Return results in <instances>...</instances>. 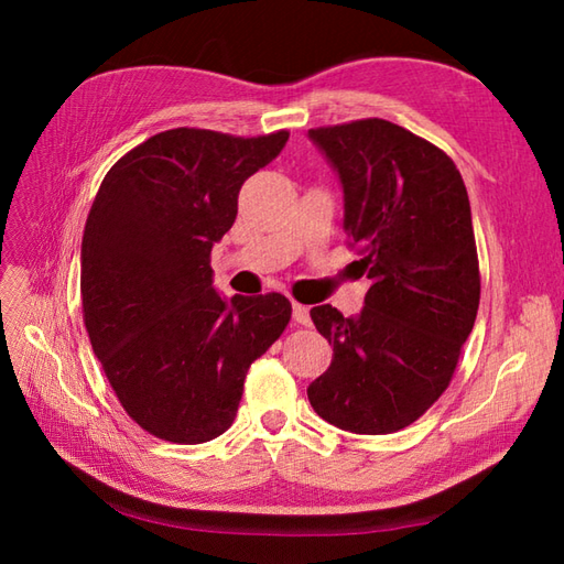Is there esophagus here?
<instances>
[{"label": "esophagus", "instance_id": "1", "mask_svg": "<svg viewBox=\"0 0 564 564\" xmlns=\"http://www.w3.org/2000/svg\"><path fill=\"white\" fill-rule=\"evenodd\" d=\"M293 319L297 325H310V307L301 305V303H293Z\"/></svg>", "mask_w": 564, "mask_h": 564}]
</instances>
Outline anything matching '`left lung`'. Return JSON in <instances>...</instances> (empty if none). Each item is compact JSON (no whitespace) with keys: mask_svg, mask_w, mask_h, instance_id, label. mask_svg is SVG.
I'll return each instance as SVG.
<instances>
[{"mask_svg":"<svg viewBox=\"0 0 564 564\" xmlns=\"http://www.w3.org/2000/svg\"><path fill=\"white\" fill-rule=\"evenodd\" d=\"M337 172L344 230L370 289L364 310H310L332 364L307 400L351 434H392L448 388L480 305L470 200L446 152L382 118L307 130Z\"/></svg>","mask_w":564,"mask_h":564,"instance_id":"left-lung-1","label":"left lung"}]
</instances>
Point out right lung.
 <instances>
[{"label": "right lung", "mask_w": 564, "mask_h": 564, "mask_svg": "<svg viewBox=\"0 0 564 564\" xmlns=\"http://www.w3.org/2000/svg\"><path fill=\"white\" fill-rule=\"evenodd\" d=\"M285 142L289 130L174 128L104 176L82 239L84 325L116 398L152 436L191 446L230 429L251 361L289 325V297L227 301L210 269L239 188Z\"/></svg>", "instance_id": "obj_1"}]
</instances>
